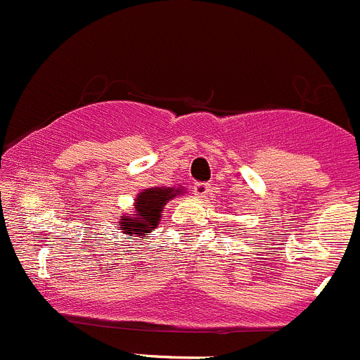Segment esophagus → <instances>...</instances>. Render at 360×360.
<instances>
[{"instance_id":"esophagus-1","label":"esophagus","mask_w":360,"mask_h":360,"mask_svg":"<svg viewBox=\"0 0 360 360\" xmlns=\"http://www.w3.org/2000/svg\"><path fill=\"white\" fill-rule=\"evenodd\" d=\"M210 193H212V189H210L209 184H196V186H194V196H196L198 200H205Z\"/></svg>"}]
</instances>
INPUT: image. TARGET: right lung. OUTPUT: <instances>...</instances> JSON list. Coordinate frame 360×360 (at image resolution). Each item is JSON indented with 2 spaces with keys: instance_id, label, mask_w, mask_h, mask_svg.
Wrapping results in <instances>:
<instances>
[{
  "instance_id": "add662e5",
  "label": "right lung",
  "mask_w": 360,
  "mask_h": 360,
  "mask_svg": "<svg viewBox=\"0 0 360 360\" xmlns=\"http://www.w3.org/2000/svg\"><path fill=\"white\" fill-rule=\"evenodd\" d=\"M186 193L184 187H150L143 189L135 196L134 209L130 214H124L120 219L121 233L134 237H148L151 236V230H155L162 217V209L173 198Z\"/></svg>"
}]
</instances>
